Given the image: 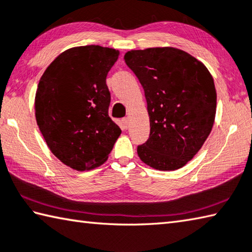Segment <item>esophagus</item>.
<instances>
[{
  "label": "esophagus",
  "mask_w": 252,
  "mask_h": 252,
  "mask_svg": "<svg viewBox=\"0 0 252 252\" xmlns=\"http://www.w3.org/2000/svg\"><path fill=\"white\" fill-rule=\"evenodd\" d=\"M122 122H123V124H124L125 128H128V126H129V120H128V117L123 118Z\"/></svg>",
  "instance_id": "esophagus-1"
}]
</instances>
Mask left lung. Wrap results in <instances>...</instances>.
<instances>
[{
    "instance_id": "8db88e82",
    "label": "left lung",
    "mask_w": 252,
    "mask_h": 252,
    "mask_svg": "<svg viewBox=\"0 0 252 252\" xmlns=\"http://www.w3.org/2000/svg\"><path fill=\"white\" fill-rule=\"evenodd\" d=\"M124 59L144 88L150 120L149 138L137 147V154L157 170L182 168L214 125L212 74L201 61L173 47L130 50Z\"/></svg>"
}]
</instances>
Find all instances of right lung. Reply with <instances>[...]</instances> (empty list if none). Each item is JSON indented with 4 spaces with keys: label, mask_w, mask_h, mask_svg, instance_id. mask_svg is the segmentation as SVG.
Masks as SVG:
<instances>
[{
    "label": "right lung",
    "mask_w": 252,
    "mask_h": 252,
    "mask_svg": "<svg viewBox=\"0 0 252 252\" xmlns=\"http://www.w3.org/2000/svg\"><path fill=\"white\" fill-rule=\"evenodd\" d=\"M120 51L90 45L63 51L40 78L35 97L37 125L51 153L78 171L103 164L121 128L108 116V71Z\"/></svg>",
    "instance_id": "1"
}]
</instances>
